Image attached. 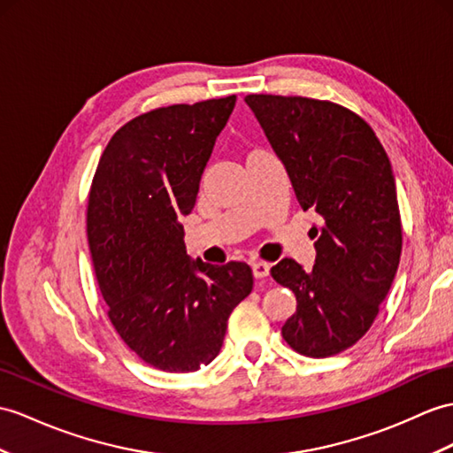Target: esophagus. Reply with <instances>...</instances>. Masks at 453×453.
<instances>
[{
	"label": "esophagus",
	"instance_id": "34e87169",
	"mask_svg": "<svg viewBox=\"0 0 453 453\" xmlns=\"http://www.w3.org/2000/svg\"><path fill=\"white\" fill-rule=\"evenodd\" d=\"M251 271H253V277L256 279H265L271 271V263L267 261H253L251 263Z\"/></svg>",
	"mask_w": 453,
	"mask_h": 453
}]
</instances>
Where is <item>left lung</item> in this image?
<instances>
[{"instance_id":"1","label":"left lung","mask_w":453,"mask_h":453,"mask_svg":"<svg viewBox=\"0 0 453 453\" xmlns=\"http://www.w3.org/2000/svg\"><path fill=\"white\" fill-rule=\"evenodd\" d=\"M265 136L284 163L297 202L313 209L317 257L271 269L296 296L282 338L307 357L336 356L365 336L402 256V219L388 156L372 128L348 107L302 96L250 94Z\"/></svg>"}]
</instances>
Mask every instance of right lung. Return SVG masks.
I'll list each match as a JSON object with an SVG mask.
<instances>
[{
    "mask_svg": "<svg viewBox=\"0 0 453 453\" xmlns=\"http://www.w3.org/2000/svg\"><path fill=\"white\" fill-rule=\"evenodd\" d=\"M236 96L176 104L120 127L102 153L88 197L86 233L107 317L120 340L167 372L211 363L226 321L250 296L244 261L186 256L179 223L196 205L215 140Z\"/></svg>",
    "mask_w": 453,
    "mask_h": 453,
    "instance_id": "add662e5",
    "label": "right lung"
}]
</instances>
